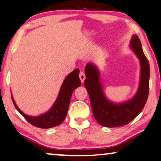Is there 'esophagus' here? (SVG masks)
<instances>
[{"label":"esophagus","mask_w":161,"mask_h":161,"mask_svg":"<svg viewBox=\"0 0 161 161\" xmlns=\"http://www.w3.org/2000/svg\"><path fill=\"white\" fill-rule=\"evenodd\" d=\"M79 76H80V79L81 81L83 83L84 81H85V73H84L82 71H81Z\"/></svg>","instance_id":"1"}]
</instances>
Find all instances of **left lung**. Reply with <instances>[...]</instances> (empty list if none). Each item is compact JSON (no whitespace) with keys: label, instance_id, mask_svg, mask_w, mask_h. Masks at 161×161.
I'll use <instances>...</instances> for the list:
<instances>
[{"label":"left lung","instance_id":"left-lung-1","mask_svg":"<svg viewBox=\"0 0 161 161\" xmlns=\"http://www.w3.org/2000/svg\"><path fill=\"white\" fill-rule=\"evenodd\" d=\"M130 48L139 59L141 78L138 91L130 100L119 104L107 100L103 94L97 68L92 63L85 66V86L90 96L92 114L97 122L104 127L114 128L125 125L133 120L142 112L147 100L149 86V64L142 50L137 36H133Z\"/></svg>","mask_w":161,"mask_h":161}]
</instances>
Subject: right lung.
Masks as SVG:
<instances>
[{
	"label": "right lung",
	"mask_w": 161,
	"mask_h": 161,
	"mask_svg": "<svg viewBox=\"0 0 161 161\" xmlns=\"http://www.w3.org/2000/svg\"><path fill=\"white\" fill-rule=\"evenodd\" d=\"M79 73H80V70L76 69L66 76L61 86L60 92H59L55 103H54L51 109L44 114L37 117L26 115L17 107L14 100L12 97L14 105L18 112L25 117V119L28 123L37 128H49L59 125L63 123L66 117L72 92L76 88L81 85V81L79 78Z\"/></svg>",
	"instance_id": "obj_1"
}]
</instances>
